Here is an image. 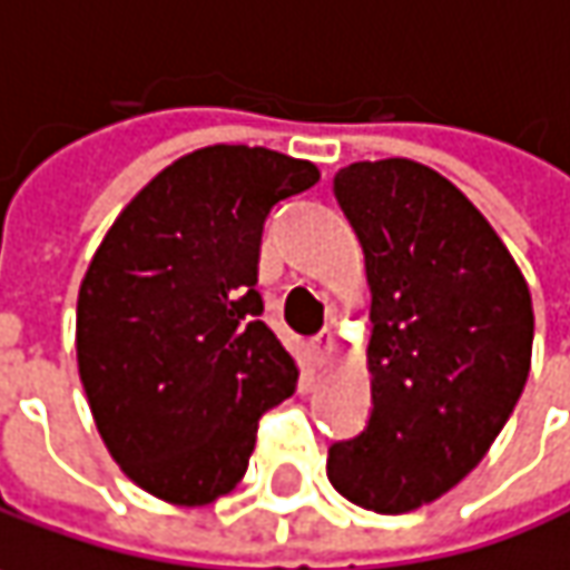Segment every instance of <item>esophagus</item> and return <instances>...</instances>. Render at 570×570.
Listing matches in <instances>:
<instances>
[{"instance_id": "obj_1", "label": "esophagus", "mask_w": 570, "mask_h": 570, "mask_svg": "<svg viewBox=\"0 0 570 570\" xmlns=\"http://www.w3.org/2000/svg\"><path fill=\"white\" fill-rule=\"evenodd\" d=\"M309 351H312V357L318 360V363H328L334 354V337L332 332H318L315 337L309 341Z\"/></svg>"}]
</instances>
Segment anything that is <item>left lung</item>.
<instances>
[{
    "label": "left lung",
    "mask_w": 570,
    "mask_h": 570,
    "mask_svg": "<svg viewBox=\"0 0 570 570\" xmlns=\"http://www.w3.org/2000/svg\"><path fill=\"white\" fill-rule=\"evenodd\" d=\"M373 293L366 428L328 450L357 508L405 513L459 484L517 405L532 354L530 286L465 194L409 159L334 175Z\"/></svg>",
    "instance_id": "8db88e82"
}]
</instances>
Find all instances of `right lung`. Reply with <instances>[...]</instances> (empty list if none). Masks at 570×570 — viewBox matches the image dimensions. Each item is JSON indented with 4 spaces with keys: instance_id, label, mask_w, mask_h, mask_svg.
I'll return each instance as SVG.
<instances>
[{
    "instance_id": "add662e5",
    "label": "right lung",
    "mask_w": 570,
    "mask_h": 570,
    "mask_svg": "<svg viewBox=\"0 0 570 570\" xmlns=\"http://www.w3.org/2000/svg\"><path fill=\"white\" fill-rule=\"evenodd\" d=\"M318 181L264 146H207L114 219L79 289V376L117 465L168 504L233 491L299 370L261 322L264 219Z\"/></svg>"
}]
</instances>
